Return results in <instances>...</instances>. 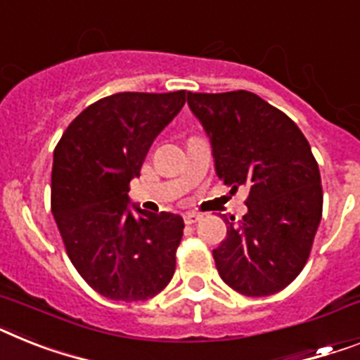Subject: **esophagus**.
Returning a JSON list of instances; mask_svg holds the SVG:
<instances>
[{
  "label": "esophagus",
  "mask_w": 360,
  "mask_h": 360,
  "mask_svg": "<svg viewBox=\"0 0 360 360\" xmlns=\"http://www.w3.org/2000/svg\"><path fill=\"white\" fill-rule=\"evenodd\" d=\"M199 219H201V214H198V212H186L185 214L186 225H194V223H198Z\"/></svg>",
  "instance_id": "1"
}]
</instances>
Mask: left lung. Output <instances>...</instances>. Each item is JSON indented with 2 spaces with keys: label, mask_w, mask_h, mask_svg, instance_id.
I'll return each instance as SVG.
<instances>
[{
  "label": "left lung",
  "mask_w": 360,
  "mask_h": 360,
  "mask_svg": "<svg viewBox=\"0 0 360 360\" xmlns=\"http://www.w3.org/2000/svg\"><path fill=\"white\" fill-rule=\"evenodd\" d=\"M203 124L219 179L249 190L241 221L225 217L226 238L212 250L223 282L247 297L282 291L309 258L322 185L311 146L288 115L250 91L188 93Z\"/></svg>",
  "instance_id": "1"
}]
</instances>
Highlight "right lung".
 <instances>
[{"label":"right lung","mask_w":360,"mask_h":360,"mask_svg":"<svg viewBox=\"0 0 360 360\" xmlns=\"http://www.w3.org/2000/svg\"><path fill=\"white\" fill-rule=\"evenodd\" d=\"M186 93H117L78 115L54 148L51 210L71 264L111 300L155 297L175 271L183 217L129 208L155 137L185 105Z\"/></svg>","instance_id":"right-lung-1"}]
</instances>
